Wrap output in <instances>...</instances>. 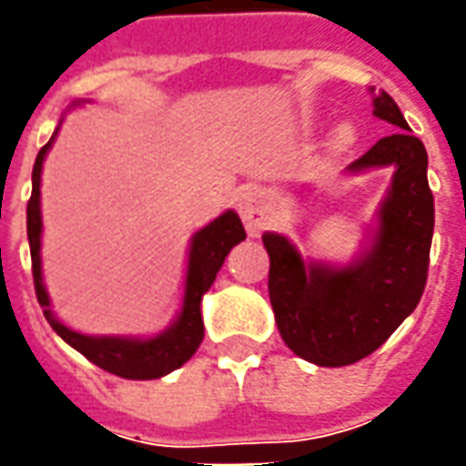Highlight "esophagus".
<instances>
[{
	"label": "esophagus",
	"mask_w": 466,
	"mask_h": 466,
	"mask_svg": "<svg viewBox=\"0 0 466 466\" xmlns=\"http://www.w3.org/2000/svg\"><path fill=\"white\" fill-rule=\"evenodd\" d=\"M237 209H239V217H242L247 232L257 237L262 232L264 224H267V207H264L262 197L257 192H244L237 202Z\"/></svg>",
	"instance_id": "obj_1"
}]
</instances>
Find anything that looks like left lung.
I'll return each mask as SVG.
<instances>
[{"label": "left lung", "mask_w": 466, "mask_h": 466, "mask_svg": "<svg viewBox=\"0 0 466 466\" xmlns=\"http://www.w3.org/2000/svg\"><path fill=\"white\" fill-rule=\"evenodd\" d=\"M374 115L400 132L381 137L351 162V169L397 167L370 254L347 269L304 267L284 237H262L279 334L297 357L319 367H347L380 350L420 304L430 272L434 197L427 182V149L387 92L374 99Z\"/></svg>", "instance_id": "8db88e82"}]
</instances>
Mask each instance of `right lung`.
Returning a JSON list of instances; mask_svg holds the SVG:
<instances>
[{
	"mask_svg": "<svg viewBox=\"0 0 466 466\" xmlns=\"http://www.w3.org/2000/svg\"><path fill=\"white\" fill-rule=\"evenodd\" d=\"M56 134V132H55ZM55 139V137H52ZM52 139L36 154L35 169H32V197L26 202V237H29V252H32V274H35V292L39 304L45 307L46 322L66 344L82 351L86 360L95 361L96 367L112 371L124 380H157L169 374L199 350L204 339V324L199 302L204 292L212 287L217 272L222 269L224 257L229 254L234 244L247 237L242 219L234 212L222 214L202 232L194 234L192 252H189V274H187V292L179 319L167 332L154 339H112V337H85L72 332L69 327L49 312L45 284H42V262H39V234H42V217H39V174L42 162Z\"/></svg>",
	"mask_w": 466,
	"mask_h": 466,
	"instance_id": "1",
	"label": "right lung"
}]
</instances>
